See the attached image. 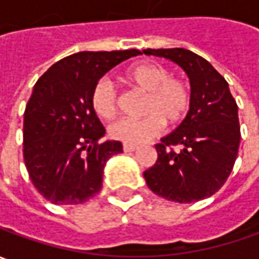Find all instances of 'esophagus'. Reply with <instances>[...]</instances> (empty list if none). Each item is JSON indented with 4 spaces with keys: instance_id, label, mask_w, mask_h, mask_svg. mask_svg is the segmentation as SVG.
Returning a JSON list of instances; mask_svg holds the SVG:
<instances>
[{
    "instance_id": "34e87169",
    "label": "esophagus",
    "mask_w": 259,
    "mask_h": 259,
    "mask_svg": "<svg viewBox=\"0 0 259 259\" xmlns=\"http://www.w3.org/2000/svg\"><path fill=\"white\" fill-rule=\"evenodd\" d=\"M138 147L135 146V145H127V143H123V150L124 152H133V150H136Z\"/></svg>"
}]
</instances>
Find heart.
<instances>
[{
  "instance_id": "heart-1",
  "label": "heart",
  "mask_w": 259,
  "mask_h": 259,
  "mask_svg": "<svg viewBox=\"0 0 259 259\" xmlns=\"http://www.w3.org/2000/svg\"><path fill=\"white\" fill-rule=\"evenodd\" d=\"M123 80L132 89L146 94L140 120H120L110 126L109 133L114 140L127 145H140L159 136L165 123L176 126L191 113L193 94L191 84L181 77L170 76L169 68L142 61L123 73ZM90 104L103 120H113L119 113V97L114 85L102 78L92 89Z\"/></svg>"
}]
</instances>
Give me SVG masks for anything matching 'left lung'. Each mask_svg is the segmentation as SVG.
<instances>
[{
  "instance_id": "1",
  "label": "left lung",
  "mask_w": 259,
  "mask_h": 259,
  "mask_svg": "<svg viewBox=\"0 0 259 259\" xmlns=\"http://www.w3.org/2000/svg\"><path fill=\"white\" fill-rule=\"evenodd\" d=\"M143 53L179 64L191 80L193 94L188 117L155 145L156 163L143 174L147 186L179 203L209 198L227 182L238 156L241 127L235 99L209 61L189 50L147 49Z\"/></svg>"
}]
</instances>
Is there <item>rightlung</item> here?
I'll use <instances>...</instances> for the list:
<instances>
[{
  "mask_svg": "<svg viewBox=\"0 0 259 259\" xmlns=\"http://www.w3.org/2000/svg\"><path fill=\"white\" fill-rule=\"evenodd\" d=\"M139 50L81 51L57 61L38 78L24 112L23 152L35 189L56 205H78L102 189L107 159L120 142L99 143L104 127L90 94L99 78Z\"/></svg>",
  "mask_w": 259,
  "mask_h": 259,
  "instance_id": "right-lung-1",
  "label": "right lung"
}]
</instances>
